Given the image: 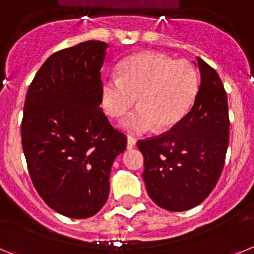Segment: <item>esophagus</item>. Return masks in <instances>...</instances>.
<instances>
[{"mask_svg": "<svg viewBox=\"0 0 254 254\" xmlns=\"http://www.w3.org/2000/svg\"><path fill=\"white\" fill-rule=\"evenodd\" d=\"M135 143H137V139H135L133 135H127V148L131 150V148L135 146Z\"/></svg>", "mask_w": 254, "mask_h": 254, "instance_id": "1", "label": "esophagus"}]
</instances>
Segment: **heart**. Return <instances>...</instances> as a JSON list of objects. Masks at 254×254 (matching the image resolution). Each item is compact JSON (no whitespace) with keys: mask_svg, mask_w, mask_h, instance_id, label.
<instances>
[{"mask_svg":"<svg viewBox=\"0 0 254 254\" xmlns=\"http://www.w3.org/2000/svg\"><path fill=\"white\" fill-rule=\"evenodd\" d=\"M199 87L197 72L190 62L172 61L140 53L121 63L119 78L103 85V107L111 117L123 116L138 98V110L125 117L121 127L130 133L173 127L192 106Z\"/></svg>","mask_w":254,"mask_h":254,"instance_id":"heart-1","label":"heart"}]
</instances>
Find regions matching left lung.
Masks as SVG:
<instances>
[{
    "label": "left lung",
    "instance_id": "1",
    "mask_svg": "<svg viewBox=\"0 0 254 254\" xmlns=\"http://www.w3.org/2000/svg\"><path fill=\"white\" fill-rule=\"evenodd\" d=\"M201 82L192 108L169 131L140 139L147 193L170 212L199 205L216 187L225 165L230 120L227 94L214 68L197 58Z\"/></svg>",
    "mask_w": 254,
    "mask_h": 254
}]
</instances>
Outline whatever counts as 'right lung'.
<instances>
[{"instance_id":"1","label":"right lung","mask_w":254,"mask_h":254,"mask_svg":"<svg viewBox=\"0 0 254 254\" xmlns=\"http://www.w3.org/2000/svg\"><path fill=\"white\" fill-rule=\"evenodd\" d=\"M108 45L81 42L45 62L27 91L22 146L32 183L45 203L69 218L97 214L110 193V173L127 135L99 104Z\"/></svg>"}]
</instances>
